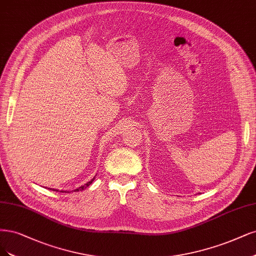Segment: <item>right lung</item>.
I'll use <instances>...</instances> for the list:
<instances>
[{"label":"right lung","mask_w":256,"mask_h":256,"mask_svg":"<svg viewBox=\"0 0 256 256\" xmlns=\"http://www.w3.org/2000/svg\"><path fill=\"white\" fill-rule=\"evenodd\" d=\"M94 179H95V177H94V178H93V179H92V180H91V181H89V182H88V183H86V184H84V185H82V186H80V188H76V190H73V192H79V190H84V188H88V186H89V185H90V184H91V183H92V182H93V180H94ZM56 190V192H58V190ZM61 192H62V190H61Z\"/></svg>","instance_id":"1"}]
</instances>
